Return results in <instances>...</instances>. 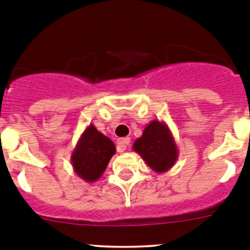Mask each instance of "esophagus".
<instances>
[{
    "mask_svg": "<svg viewBox=\"0 0 250 250\" xmlns=\"http://www.w3.org/2000/svg\"><path fill=\"white\" fill-rule=\"evenodd\" d=\"M130 144V137H124V139H120L118 141V144H116V149H118V152H124L125 149H126L127 145Z\"/></svg>",
    "mask_w": 250,
    "mask_h": 250,
    "instance_id": "34e87169",
    "label": "esophagus"
}]
</instances>
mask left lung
Masks as SVG:
<instances>
[{
    "instance_id": "1",
    "label": "left lung",
    "mask_w": 250,
    "mask_h": 250,
    "mask_svg": "<svg viewBox=\"0 0 250 250\" xmlns=\"http://www.w3.org/2000/svg\"><path fill=\"white\" fill-rule=\"evenodd\" d=\"M132 149L156 173L168 172L179 157L172 131L165 121L159 120L147 124L142 136L132 145Z\"/></svg>"
}]
</instances>
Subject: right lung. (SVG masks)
<instances>
[{
  "instance_id": "1",
  "label": "right lung",
  "mask_w": 250,
  "mask_h": 250,
  "mask_svg": "<svg viewBox=\"0 0 250 250\" xmlns=\"http://www.w3.org/2000/svg\"><path fill=\"white\" fill-rule=\"evenodd\" d=\"M115 151L114 142L91 124L82 132L71 153L73 170L84 182H97L106 169Z\"/></svg>"
}]
</instances>
